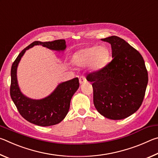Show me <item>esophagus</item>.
Masks as SVG:
<instances>
[{
  "mask_svg": "<svg viewBox=\"0 0 158 158\" xmlns=\"http://www.w3.org/2000/svg\"><path fill=\"white\" fill-rule=\"evenodd\" d=\"M86 81V79H85V77L84 76H81V77L79 78V83L80 84H82L83 83H84Z\"/></svg>",
  "mask_w": 158,
  "mask_h": 158,
  "instance_id": "1",
  "label": "esophagus"
}]
</instances>
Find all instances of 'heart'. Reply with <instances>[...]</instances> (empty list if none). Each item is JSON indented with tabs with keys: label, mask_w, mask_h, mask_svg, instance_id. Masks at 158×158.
<instances>
[{
	"label": "heart",
	"mask_w": 158,
	"mask_h": 158,
	"mask_svg": "<svg viewBox=\"0 0 158 158\" xmlns=\"http://www.w3.org/2000/svg\"><path fill=\"white\" fill-rule=\"evenodd\" d=\"M109 53L104 47H90L77 52L74 56L73 60L75 64L80 66L87 65L92 63L95 69H101L107 63Z\"/></svg>",
	"instance_id": "obj_1"
}]
</instances>
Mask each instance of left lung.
Instances as JSON below:
<instances>
[{
	"label": "left lung",
	"mask_w": 158,
	"mask_h": 158,
	"mask_svg": "<svg viewBox=\"0 0 158 158\" xmlns=\"http://www.w3.org/2000/svg\"><path fill=\"white\" fill-rule=\"evenodd\" d=\"M111 46L112 60L100 70L87 75L92 82L93 103L101 115L121 120L135 113L142 104L148 72L139 52L117 36L101 39Z\"/></svg>",
	"instance_id": "obj_1"
}]
</instances>
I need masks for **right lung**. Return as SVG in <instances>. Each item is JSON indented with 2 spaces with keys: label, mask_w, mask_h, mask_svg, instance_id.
Segmentation results:
<instances>
[{
  "label": "right lung",
  "mask_w": 158,
  "mask_h": 158,
  "mask_svg": "<svg viewBox=\"0 0 158 158\" xmlns=\"http://www.w3.org/2000/svg\"><path fill=\"white\" fill-rule=\"evenodd\" d=\"M36 45L57 52H64L66 49L65 40H58L44 42L35 41L21 51L12 65L10 96L19 114L26 121L39 126H51L59 123L68 114L71 99L79 87V79L76 77L60 83L49 95L40 100L23 95L18 84L17 67L26 50Z\"/></svg>",
  "instance_id": "right-lung-1"
}]
</instances>
